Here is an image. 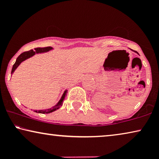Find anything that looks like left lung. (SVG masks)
<instances>
[{
    "label": "left lung",
    "mask_w": 159,
    "mask_h": 159,
    "mask_svg": "<svg viewBox=\"0 0 159 159\" xmlns=\"http://www.w3.org/2000/svg\"><path fill=\"white\" fill-rule=\"evenodd\" d=\"M136 52V53H138V52H137V51H135Z\"/></svg>",
    "instance_id": "left-lung-1"
}]
</instances>
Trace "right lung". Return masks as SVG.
<instances>
[{
  "instance_id": "right-lung-1",
  "label": "right lung",
  "mask_w": 159,
  "mask_h": 159,
  "mask_svg": "<svg viewBox=\"0 0 159 159\" xmlns=\"http://www.w3.org/2000/svg\"><path fill=\"white\" fill-rule=\"evenodd\" d=\"M51 49H52L51 47L37 48H34V50H30V51H25V52H24V53H21L20 55L17 57L15 64L13 65V67L11 69V74H13V72L15 71V69H16L17 67L19 66V64H20L22 61H24L25 60L27 59V58H29L30 57H32V56H34L35 53H44V52H47ZM66 92H67V90L65 91V92L64 93V94H63V95H62L61 98V100L59 101V102H58V103L56 104L55 106H53L52 108H49V109H46V110L34 111L38 112V113H40V114H49V113H51V112L54 111H56V109H58V108L60 107V106H61L62 102L64 100L65 96H66V94L67 93Z\"/></svg>"
}]
</instances>
